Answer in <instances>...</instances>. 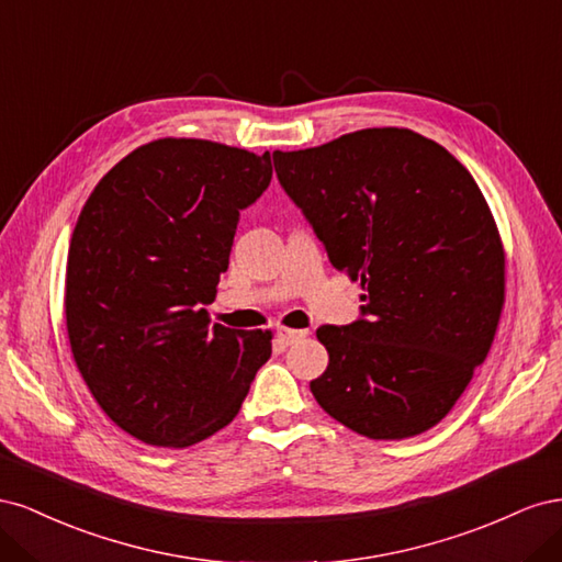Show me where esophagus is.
<instances>
[{
    "instance_id": "1",
    "label": "esophagus",
    "mask_w": 562,
    "mask_h": 562,
    "mask_svg": "<svg viewBox=\"0 0 562 562\" xmlns=\"http://www.w3.org/2000/svg\"><path fill=\"white\" fill-rule=\"evenodd\" d=\"M307 337V330H293V328H283L279 326L277 328V339L283 345V347H291L295 342H300V339Z\"/></svg>"
}]
</instances>
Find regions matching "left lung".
<instances>
[{
    "instance_id": "obj_1",
    "label": "left lung",
    "mask_w": 562,
    "mask_h": 562,
    "mask_svg": "<svg viewBox=\"0 0 562 562\" xmlns=\"http://www.w3.org/2000/svg\"><path fill=\"white\" fill-rule=\"evenodd\" d=\"M274 168L330 265L366 291L359 318L316 330L330 361L314 398L375 440L436 427L485 361L504 304V250L479 184L407 128L274 151Z\"/></svg>"
}]
</instances>
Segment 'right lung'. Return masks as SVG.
<instances>
[{"label": "right lung", "instance_id": "1", "mask_svg": "<svg viewBox=\"0 0 562 562\" xmlns=\"http://www.w3.org/2000/svg\"><path fill=\"white\" fill-rule=\"evenodd\" d=\"M269 182V151L164 138L133 149L83 203L67 335L98 405L147 446L187 448L227 427L269 361V330L211 326L203 310L241 211Z\"/></svg>", "mask_w": 562, "mask_h": 562}]
</instances>
